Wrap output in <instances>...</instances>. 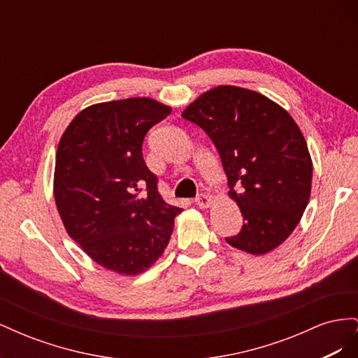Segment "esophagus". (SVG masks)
<instances>
[{"label":"esophagus","instance_id":"esophagus-1","mask_svg":"<svg viewBox=\"0 0 358 358\" xmlns=\"http://www.w3.org/2000/svg\"><path fill=\"white\" fill-rule=\"evenodd\" d=\"M212 203H213V200L209 196H206V194H200V196L196 199V204L199 206L200 209L210 208Z\"/></svg>","mask_w":358,"mask_h":358}]
</instances>
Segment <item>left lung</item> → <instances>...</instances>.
Listing matches in <instances>:
<instances>
[{
    "label": "left lung",
    "instance_id": "8db88e82",
    "mask_svg": "<svg viewBox=\"0 0 358 358\" xmlns=\"http://www.w3.org/2000/svg\"><path fill=\"white\" fill-rule=\"evenodd\" d=\"M182 117L204 129L221 157L229 196L243 227L227 243L263 255L284 243L310 197L312 159L291 115L266 95L221 85L203 92Z\"/></svg>",
    "mask_w": 358,
    "mask_h": 358
}]
</instances>
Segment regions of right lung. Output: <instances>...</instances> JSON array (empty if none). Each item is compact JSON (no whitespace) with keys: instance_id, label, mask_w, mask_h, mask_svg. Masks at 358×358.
I'll return each mask as SVG.
<instances>
[{"instance_id":"right-lung-1","label":"right lung","mask_w":358,"mask_h":358,"mask_svg":"<svg viewBox=\"0 0 358 358\" xmlns=\"http://www.w3.org/2000/svg\"><path fill=\"white\" fill-rule=\"evenodd\" d=\"M170 113L148 96L92 104L59 140L53 196L62 224L86 255L117 275L146 272L182 212L162 200L142 154L146 133Z\"/></svg>"}]
</instances>
